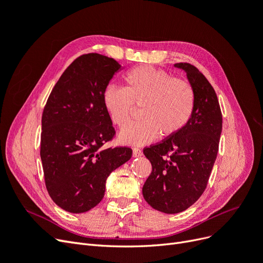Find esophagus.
<instances>
[{
    "label": "esophagus",
    "mask_w": 263,
    "mask_h": 263,
    "mask_svg": "<svg viewBox=\"0 0 263 263\" xmlns=\"http://www.w3.org/2000/svg\"><path fill=\"white\" fill-rule=\"evenodd\" d=\"M133 156L134 157H141L142 156V151L139 148H134L133 149Z\"/></svg>",
    "instance_id": "esophagus-1"
}]
</instances>
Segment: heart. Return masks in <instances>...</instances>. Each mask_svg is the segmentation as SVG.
Instances as JSON below:
<instances>
[{
    "instance_id": "heart-1",
    "label": "heart",
    "mask_w": 263,
    "mask_h": 263,
    "mask_svg": "<svg viewBox=\"0 0 263 263\" xmlns=\"http://www.w3.org/2000/svg\"><path fill=\"white\" fill-rule=\"evenodd\" d=\"M141 105L143 119L125 127L118 135L122 144L144 146L179 134L194 112L195 93L184 79L173 78L163 70L137 67L124 77V89L108 85L103 104L110 121L123 128L129 123L134 104Z\"/></svg>"
}]
</instances>
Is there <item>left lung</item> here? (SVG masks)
I'll return each mask as SVG.
<instances>
[{
	"instance_id": "obj_1",
	"label": "left lung",
	"mask_w": 263,
	"mask_h": 263,
	"mask_svg": "<svg viewBox=\"0 0 263 263\" xmlns=\"http://www.w3.org/2000/svg\"><path fill=\"white\" fill-rule=\"evenodd\" d=\"M174 67L185 71L194 89L193 115L179 134L144 149L153 171L142 186V195L151 208L165 214L185 211L203 194L222 127L217 95L208 79L190 63Z\"/></svg>"
}]
</instances>
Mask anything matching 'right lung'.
<instances>
[{
    "label": "right lung",
    "mask_w": 263,
    "mask_h": 263,
    "mask_svg": "<svg viewBox=\"0 0 263 263\" xmlns=\"http://www.w3.org/2000/svg\"><path fill=\"white\" fill-rule=\"evenodd\" d=\"M122 66L106 55L82 54L62 73L42 117L41 158L52 201L70 213L97 206L108 176L132 158L127 147L103 148L115 135L103 92Z\"/></svg>",
    "instance_id": "right-lung-1"
}]
</instances>
